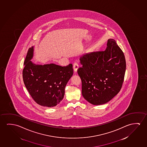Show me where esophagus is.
<instances>
[{
  "mask_svg": "<svg viewBox=\"0 0 147 147\" xmlns=\"http://www.w3.org/2000/svg\"><path fill=\"white\" fill-rule=\"evenodd\" d=\"M78 68H79V66H78V64L77 63H75L74 65H73V70H74V72H77V71L78 69Z\"/></svg>",
  "mask_w": 147,
  "mask_h": 147,
  "instance_id": "esophagus-1",
  "label": "esophagus"
}]
</instances>
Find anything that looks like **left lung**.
I'll list each match as a JSON object with an SVG mask.
<instances>
[{
	"label": "left lung",
	"mask_w": 147,
	"mask_h": 147,
	"mask_svg": "<svg viewBox=\"0 0 147 147\" xmlns=\"http://www.w3.org/2000/svg\"><path fill=\"white\" fill-rule=\"evenodd\" d=\"M105 51L87 53L80 58L77 71L82 81V94L94 105L105 104L121 88L126 70L123 51L113 39H108Z\"/></svg>",
	"instance_id": "obj_1"
}]
</instances>
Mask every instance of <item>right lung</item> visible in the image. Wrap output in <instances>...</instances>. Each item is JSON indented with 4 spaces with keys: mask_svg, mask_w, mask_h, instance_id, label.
<instances>
[{
    "mask_svg": "<svg viewBox=\"0 0 147 147\" xmlns=\"http://www.w3.org/2000/svg\"><path fill=\"white\" fill-rule=\"evenodd\" d=\"M34 46L29 48L24 62V83L33 99L43 107L59 104L65 95V88L73 74L72 65L62 67L56 64L39 65L31 61Z\"/></svg>",
    "mask_w": 147,
    "mask_h": 147,
    "instance_id": "1",
    "label": "right lung"
}]
</instances>
